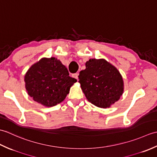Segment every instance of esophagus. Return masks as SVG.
<instances>
[{
    "label": "esophagus",
    "mask_w": 157,
    "mask_h": 157,
    "mask_svg": "<svg viewBox=\"0 0 157 157\" xmlns=\"http://www.w3.org/2000/svg\"><path fill=\"white\" fill-rule=\"evenodd\" d=\"M78 75H79V73H74V74H73V78L77 79H78Z\"/></svg>",
    "instance_id": "1"
}]
</instances>
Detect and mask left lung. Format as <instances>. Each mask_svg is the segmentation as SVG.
Masks as SVG:
<instances>
[{
	"label": "left lung",
	"mask_w": 157,
	"mask_h": 157,
	"mask_svg": "<svg viewBox=\"0 0 157 157\" xmlns=\"http://www.w3.org/2000/svg\"><path fill=\"white\" fill-rule=\"evenodd\" d=\"M78 78L86 98L98 107H110L123 92L121 75L115 67L103 59H90Z\"/></svg>",
	"instance_id": "8db88e82"
}]
</instances>
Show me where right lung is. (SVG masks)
I'll return each mask as SVG.
<instances>
[{"label": "right lung", "instance_id": "obj_1", "mask_svg": "<svg viewBox=\"0 0 157 157\" xmlns=\"http://www.w3.org/2000/svg\"><path fill=\"white\" fill-rule=\"evenodd\" d=\"M67 69L55 59L42 58L26 72L24 81L29 96L45 106H53L65 100L77 79L71 78Z\"/></svg>", "mask_w": 157, "mask_h": 157}]
</instances>
